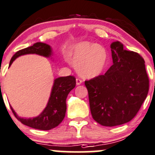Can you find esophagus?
Segmentation results:
<instances>
[{"instance_id":"1","label":"esophagus","mask_w":155,"mask_h":155,"mask_svg":"<svg viewBox=\"0 0 155 155\" xmlns=\"http://www.w3.org/2000/svg\"><path fill=\"white\" fill-rule=\"evenodd\" d=\"M82 82V81L80 79H76V85H81Z\"/></svg>"}]
</instances>
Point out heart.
Masks as SVG:
<instances>
[{
	"mask_svg": "<svg viewBox=\"0 0 155 155\" xmlns=\"http://www.w3.org/2000/svg\"><path fill=\"white\" fill-rule=\"evenodd\" d=\"M107 51L103 46L81 42L73 48L70 60L78 73L84 78H94L104 70L107 61Z\"/></svg>",
	"mask_w": 155,
	"mask_h": 155,
	"instance_id": "1",
	"label": "heart"
}]
</instances>
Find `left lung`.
<instances>
[{
  "label": "left lung",
  "instance_id": "left-lung-1",
  "mask_svg": "<svg viewBox=\"0 0 155 155\" xmlns=\"http://www.w3.org/2000/svg\"><path fill=\"white\" fill-rule=\"evenodd\" d=\"M113 64L104 75L86 80L94 120L113 127L131 121L146 98L149 79L140 54L124 49L118 41L111 44Z\"/></svg>",
  "mask_w": 155,
  "mask_h": 155
}]
</instances>
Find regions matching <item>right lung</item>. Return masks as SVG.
<instances>
[{"label":"right lung","instance_id":"1","mask_svg":"<svg viewBox=\"0 0 155 155\" xmlns=\"http://www.w3.org/2000/svg\"><path fill=\"white\" fill-rule=\"evenodd\" d=\"M27 54H37L44 57H49L51 54V48L50 46L46 43H34L33 46L17 51L11 58L10 66L16 58ZM75 86L76 78L74 76H68L54 79L47 106L43 112L35 118H20L13 109L11 107L10 108L15 118L25 125L42 130H51L58 125L64 118L67 110L66 99L68 94L72 89L74 88Z\"/></svg>","mask_w":155,"mask_h":155}]
</instances>
